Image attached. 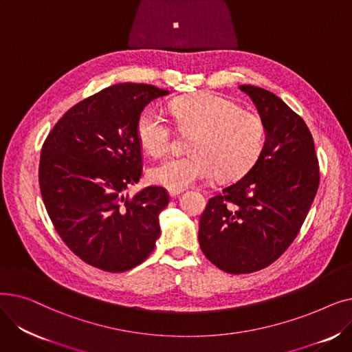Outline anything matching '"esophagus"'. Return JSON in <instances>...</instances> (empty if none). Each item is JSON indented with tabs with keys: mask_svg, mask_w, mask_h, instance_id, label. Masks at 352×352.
<instances>
[{
	"mask_svg": "<svg viewBox=\"0 0 352 352\" xmlns=\"http://www.w3.org/2000/svg\"><path fill=\"white\" fill-rule=\"evenodd\" d=\"M181 192H182V190H174V188H170V190H168V194H170V197H171V198L178 197Z\"/></svg>",
	"mask_w": 352,
	"mask_h": 352,
	"instance_id": "1",
	"label": "esophagus"
}]
</instances>
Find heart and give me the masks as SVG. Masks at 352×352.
Segmentation results:
<instances>
[{
    "label": "heart",
    "mask_w": 352,
    "mask_h": 352,
    "mask_svg": "<svg viewBox=\"0 0 352 352\" xmlns=\"http://www.w3.org/2000/svg\"><path fill=\"white\" fill-rule=\"evenodd\" d=\"M171 113L182 134H194L191 154L153 166L148 175L157 186L184 190L217 171L221 178H235L245 174L263 153L264 121L226 97L198 92L174 101ZM137 137L148 154L161 157L170 150L173 128L157 109L146 108L138 118Z\"/></svg>",
    "instance_id": "obj_1"
}]
</instances>
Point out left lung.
<instances>
[{
  "instance_id": "1",
  "label": "left lung",
  "mask_w": 352,
  "mask_h": 352,
  "mask_svg": "<svg viewBox=\"0 0 352 352\" xmlns=\"http://www.w3.org/2000/svg\"><path fill=\"white\" fill-rule=\"evenodd\" d=\"M264 121L263 153L248 173L208 199L198 241L230 274L260 271L287 251L317 195L320 166L304 120L272 92L239 85Z\"/></svg>"
}]
</instances>
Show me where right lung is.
Instances as JSON below:
<instances>
[{
    "label": "right lung",
    "mask_w": 352,
    "mask_h": 352,
    "mask_svg": "<svg viewBox=\"0 0 352 352\" xmlns=\"http://www.w3.org/2000/svg\"><path fill=\"white\" fill-rule=\"evenodd\" d=\"M154 85L116 84L69 108L48 134L40 160L47 212L67 247L92 267L124 272L145 261L170 197L125 190L142 174L137 122L146 104L168 96Z\"/></svg>",
    "instance_id": "add662e5"
}]
</instances>
